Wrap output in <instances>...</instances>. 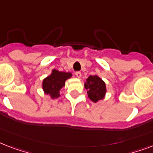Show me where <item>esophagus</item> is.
<instances>
[{
  "instance_id": "1",
  "label": "esophagus",
  "mask_w": 153,
  "mask_h": 153,
  "mask_svg": "<svg viewBox=\"0 0 153 153\" xmlns=\"http://www.w3.org/2000/svg\"><path fill=\"white\" fill-rule=\"evenodd\" d=\"M75 75H76L77 77H78V78H81V76H82V74H81V72L80 71H76L75 72Z\"/></svg>"
}]
</instances>
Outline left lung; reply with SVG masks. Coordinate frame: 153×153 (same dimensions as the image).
<instances>
[{"mask_svg": "<svg viewBox=\"0 0 153 153\" xmlns=\"http://www.w3.org/2000/svg\"><path fill=\"white\" fill-rule=\"evenodd\" d=\"M84 87L87 90L88 97L92 102H97L105 98L106 86L105 82L98 75H90L86 79Z\"/></svg>", "mask_w": 153, "mask_h": 153, "instance_id": "8db88e82", "label": "left lung"}]
</instances>
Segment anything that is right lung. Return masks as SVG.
Masks as SVG:
<instances>
[{
	"label": "right lung",
	"mask_w": 153,
	"mask_h": 153,
	"mask_svg": "<svg viewBox=\"0 0 153 153\" xmlns=\"http://www.w3.org/2000/svg\"><path fill=\"white\" fill-rule=\"evenodd\" d=\"M72 76L70 72L59 71L57 70H52L51 74L44 79L42 83V88L44 93L49 94L51 98H59L60 96L59 91L65 86V82Z\"/></svg>",
	"instance_id": "add662e5"
}]
</instances>
